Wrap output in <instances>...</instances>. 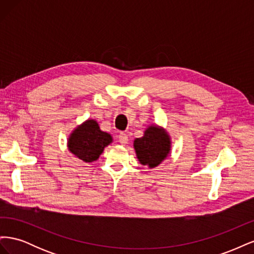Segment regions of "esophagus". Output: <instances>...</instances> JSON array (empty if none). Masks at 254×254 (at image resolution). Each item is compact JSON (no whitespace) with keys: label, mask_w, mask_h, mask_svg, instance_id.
I'll list each match as a JSON object with an SVG mask.
<instances>
[{"label":"esophagus","mask_w":254,"mask_h":254,"mask_svg":"<svg viewBox=\"0 0 254 254\" xmlns=\"http://www.w3.org/2000/svg\"><path fill=\"white\" fill-rule=\"evenodd\" d=\"M119 141H120V143L123 144V145L127 144V143H128V135H127L126 133H124V132H121V133L119 134Z\"/></svg>","instance_id":"1"}]
</instances>
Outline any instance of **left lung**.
<instances>
[{"mask_svg": "<svg viewBox=\"0 0 254 254\" xmlns=\"http://www.w3.org/2000/svg\"><path fill=\"white\" fill-rule=\"evenodd\" d=\"M171 137L162 127L151 125L144 131L142 137L134 140L133 146L142 165L150 168L158 166L171 151Z\"/></svg>", "mask_w": 254, "mask_h": 254, "instance_id": "left-lung-1", "label": "left lung"}]
</instances>
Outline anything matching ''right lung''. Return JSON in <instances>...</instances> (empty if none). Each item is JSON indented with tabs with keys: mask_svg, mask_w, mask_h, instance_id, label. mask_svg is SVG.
<instances>
[{
	"mask_svg": "<svg viewBox=\"0 0 254 254\" xmlns=\"http://www.w3.org/2000/svg\"><path fill=\"white\" fill-rule=\"evenodd\" d=\"M112 142V136L102 131L97 122L87 120L68 136L67 147L73 156L91 163L96 161L102 155L104 148Z\"/></svg>",
	"mask_w": 254,
	"mask_h": 254,
	"instance_id": "obj_1",
	"label": "right lung"
}]
</instances>
